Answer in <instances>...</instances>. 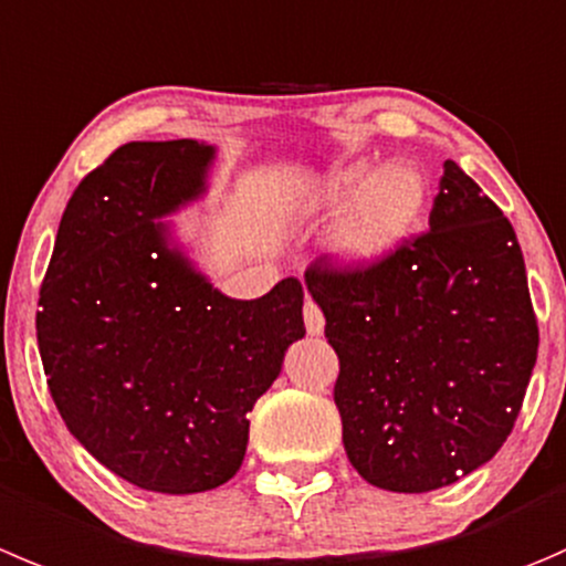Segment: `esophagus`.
Returning <instances> with one entry per match:
<instances>
[{"instance_id":"1","label":"esophagus","mask_w":566,"mask_h":566,"mask_svg":"<svg viewBox=\"0 0 566 566\" xmlns=\"http://www.w3.org/2000/svg\"><path fill=\"white\" fill-rule=\"evenodd\" d=\"M304 323H306V332H310L312 337L323 334V326H326V321H323V312L317 310L315 301H310V298H306V304H304Z\"/></svg>"}]
</instances>
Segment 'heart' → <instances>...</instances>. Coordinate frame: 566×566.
I'll return each mask as SVG.
<instances>
[{"mask_svg":"<svg viewBox=\"0 0 566 566\" xmlns=\"http://www.w3.org/2000/svg\"><path fill=\"white\" fill-rule=\"evenodd\" d=\"M429 210V179L415 163H348L295 190L287 205L293 227L337 218L326 251L345 271H370L387 262L420 229Z\"/></svg>","mask_w":566,"mask_h":566,"instance_id":"1","label":"heart"}]
</instances>
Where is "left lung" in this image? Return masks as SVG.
<instances>
[{
    "instance_id": "left-lung-1",
    "label": "left lung",
    "mask_w": 566,
    "mask_h": 566,
    "mask_svg": "<svg viewBox=\"0 0 566 566\" xmlns=\"http://www.w3.org/2000/svg\"><path fill=\"white\" fill-rule=\"evenodd\" d=\"M306 290L339 356L343 446L367 484L431 492L501 451L539 328L517 234L457 163L429 232L370 271L312 265Z\"/></svg>"
}]
</instances>
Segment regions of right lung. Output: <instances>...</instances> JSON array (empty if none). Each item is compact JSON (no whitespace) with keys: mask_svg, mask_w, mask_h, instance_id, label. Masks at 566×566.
Instances as JSON below:
<instances>
[{"mask_svg":"<svg viewBox=\"0 0 566 566\" xmlns=\"http://www.w3.org/2000/svg\"><path fill=\"white\" fill-rule=\"evenodd\" d=\"M207 140L126 144L71 196L38 301V350L71 434L163 495L227 484L249 411L304 328V290L223 295L168 221L210 193Z\"/></svg>","mask_w":566,"mask_h":566,"instance_id":"1","label":"right lung"}]
</instances>
